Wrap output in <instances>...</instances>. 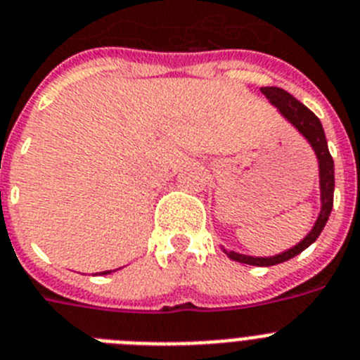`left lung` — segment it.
<instances>
[{"label": "left lung", "mask_w": 360, "mask_h": 360, "mask_svg": "<svg viewBox=\"0 0 360 360\" xmlns=\"http://www.w3.org/2000/svg\"><path fill=\"white\" fill-rule=\"evenodd\" d=\"M262 93L265 95L271 104L276 108L282 117L288 122H291L295 128L298 129V134L306 139L307 143L311 144L313 152L316 155V161H319V177H320V214L316 217L315 225L309 231L304 240L300 243H297L291 249L283 250L276 256H247L240 255V252H234V250L223 249L226 256L234 262H240V264L247 265H258V267H271V265L282 264V262H288V259L295 258L297 255H300L302 250H306L307 247L320 236V232L328 223V217L331 214V208H333V190H335V166H333V157L328 150V141H326V134L322 124H320L319 117L311 110H307L306 105L298 102L291 93H288L282 87H262Z\"/></svg>", "instance_id": "8db88e82"}]
</instances>
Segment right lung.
Here are the masks:
<instances>
[{
    "mask_svg": "<svg viewBox=\"0 0 360 360\" xmlns=\"http://www.w3.org/2000/svg\"><path fill=\"white\" fill-rule=\"evenodd\" d=\"M111 273V271H104V274H110ZM102 274V273H101Z\"/></svg>",
    "mask_w": 360,
    "mask_h": 360,
    "instance_id": "right-lung-1",
    "label": "right lung"
}]
</instances>
